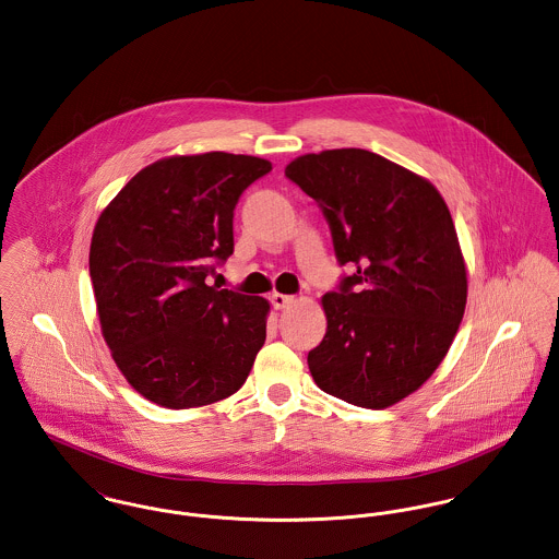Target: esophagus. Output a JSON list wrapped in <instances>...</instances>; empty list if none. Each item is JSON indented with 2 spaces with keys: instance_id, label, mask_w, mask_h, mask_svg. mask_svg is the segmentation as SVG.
Listing matches in <instances>:
<instances>
[{
  "instance_id": "34e87169",
  "label": "esophagus",
  "mask_w": 559,
  "mask_h": 559,
  "mask_svg": "<svg viewBox=\"0 0 559 559\" xmlns=\"http://www.w3.org/2000/svg\"><path fill=\"white\" fill-rule=\"evenodd\" d=\"M272 306L276 308V310H283V308H287L289 304H294V296H285V294H272Z\"/></svg>"
}]
</instances>
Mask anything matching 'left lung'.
I'll use <instances>...</instances> for the list:
<instances>
[{"label":"left lung","mask_w":559,"mask_h":559,"mask_svg":"<svg viewBox=\"0 0 559 559\" xmlns=\"http://www.w3.org/2000/svg\"><path fill=\"white\" fill-rule=\"evenodd\" d=\"M285 176L330 223L341 265L323 296L328 332L308 353L319 389L381 411L424 385L453 343L468 298L451 213L419 174L364 148L294 159Z\"/></svg>","instance_id":"8db88e82"}]
</instances>
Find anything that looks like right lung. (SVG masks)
<instances>
[{
    "mask_svg": "<svg viewBox=\"0 0 559 559\" xmlns=\"http://www.w3.org/2000/svg\"><path fill=\"white\" fill-rule=\"evenodd\" d=\"M272 170L231 153L174 155L135 174L97 218L88 272L102 336L129 385L195 408L245 385L270 304L206 285L234 253V209Z\"/></svg>",
    "mask_w": 559,
    "mask_h": 559,
    "instance_id": "add662e5",
    "label": "right lung"
}]
</instances>
